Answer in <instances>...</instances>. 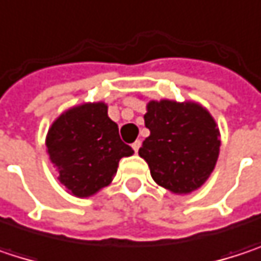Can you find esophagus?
Instances as JSON below:
<instances>
[{"label":"esophagus","instance_id":"34e87169","mask_svg":"<svg viewBox=\"0 0 261 261\" xmlns=\"http://www.w3.org/2000/svg\"><path fill=\"white\" fill-rule=\"evenodd\" d=\"M131 148L134 149V152H137V151H139V148H140V140L133 142V143H131Z\"/></svg>","mask_w":261,"mask_h":261}]
</instances>
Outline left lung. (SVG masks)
<instances>
[{"mask_svg": "<svg viewBox=\"0 0 261 261\" xmlns=\"http://www.w3.org/2000/svg\"><path fill=\"white\" fill-rule=\"evenodd\" d=\"M146 109L145 127L151 134L139 155L146 160L151 177L174 193L196 190L213 172L219 155L213 118L195 102L151 101Z\"/></svg>", "mask_w": 261, "mask_h": 261, "instance_id": "obj_1", "label": "left lung"}]
</instances>
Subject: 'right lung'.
<instances>
[{
	"label": "right lung",
	"instance_id": "right-lung-1",
	"mask_svg": "<svg viewBox=\"0 0 261 261\" xmlns=\"http://www.w3.org/2000/svg\"><path fill=\"white\" fill-rule=\"evenodd\" d=\"M46 149L60 182L75 196H90L109 186L119 160L134 151L121 140L104 102L65 112L48 131Z\"/></svg>",
	"mask_w": 261,
	"mask_h": 261
}]
</instances>
